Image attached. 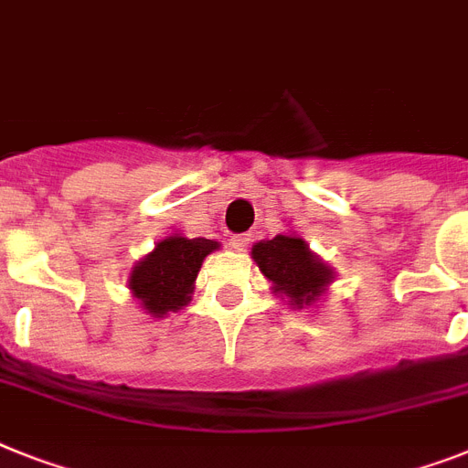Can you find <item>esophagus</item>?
Masks as SVG:
<instances>
[{"instance_id":"obj_1","label":"esophagus","mask_w":468,"mask_h":468,"mask_svg":"<svg viewBox=\"0 0 468 468\" xmlns=\"http://www.w3.org/2000/svg\"><path fill=\"white\" fill-rule=\"evenodd\" d=\"M249 243H250V234H234V237L229 239V246L234 250H243Z\"/></svg>"}]
</instances>
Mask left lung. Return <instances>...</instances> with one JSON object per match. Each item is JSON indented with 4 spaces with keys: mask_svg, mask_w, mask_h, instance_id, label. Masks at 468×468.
Instances as JSON below:
<instances>
[{
    "mask_svg": "<svg viewBox=\"0 0 468 468\" xmlns=\"http://www.w3.org/2000/svg\"><path fill=\"white\" fill-rule=\"evenodd\" d=\"M253 258L262 275L272 280L275 292L289 296L294 306L313 303L315 296L323 294V287L332 277V270L325 268L318 258L308 250L306 241L299 237L277 234L270 241L253 246Z\"/></svg>",
    "mask_w": 468,
    "mask_h": 468,
    "instance_id": "1",
    "label": "left lung"
}]
</instances>
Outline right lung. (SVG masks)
Listing matches in <instances>:
<instances>
[{"mask_svg": "<svg viewBox=\"0 0 468 468\" xmlns=\"http://www.w3.org/2000/svg\"><path fill=\"white\" fill-rule=\"evenodd\" d=\"M218 249L212 239L169 237L155 246L150 256L138 262L131 272L129 287L145 311L162 318L165 313L186 306L193 282L207 253Z\"/></svg>", "mask_w": 468, "mask_h": 468, "instance_id": "1", "label": "right lung"}]
</instances>
